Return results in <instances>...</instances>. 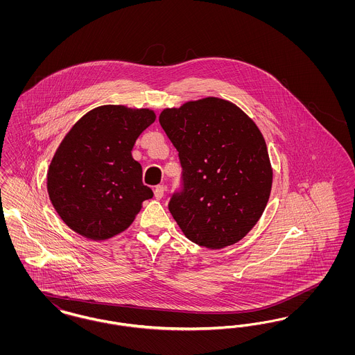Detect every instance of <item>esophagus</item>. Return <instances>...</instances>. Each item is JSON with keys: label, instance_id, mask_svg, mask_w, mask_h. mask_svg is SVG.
<instances>
[{"label": "esophagus", "instance_id": "esophagus-1", "mask_svg": "<svg viewBox=\"0 0 355 355\" xmlns=\"http://www.w3.org/2000/svg\"><path fill=\"white\" fill-rule=\"evenodd\" d=\"M164 193H165V186H155V189H154V198H155V200H161V198L164 197Z\"/></svg>", "mask_w": 355, "mask_h": 355}]
</instances>
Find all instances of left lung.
<instances>
[{
	"label": "left lung",
	"mask_w": 355,
	"mask_h": 355,
	"mask_svg": "<svg viewBox=\"0 0 355 355\" xmlns=\"http://www.w3.org/2000/svg\"><path fill=\"white\" fill-rule=\"evenodd\" d=\"M159 123L178 152L181 189L169 210L190 241L222 249L241 241L270 197L263 135L238 106L216 97L165 109Z\"/></svg>",
	"instance_id": "obj_1"
}]
</instances>
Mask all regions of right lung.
I'll return each mask as SVG.
<instances>
[{
	"mask_svg": "<svg viewBox=\"0 0 355 355\" xmlns=\"http://www.w3.org/2000/svg\"><path fill=\"white\" fill-rule=\"evenodd\" d=\"M155 121L149 109L98 106L62 139L48 171L51 203L71 230L103 241L126 230L145 200L142 168L133 159L135 139Z\"/></svg>",
	"mask_w": 355,
	"mask_h": 355,
	"instance_id": "add662e5",
	"label": "right lung"
}]
</instances>
